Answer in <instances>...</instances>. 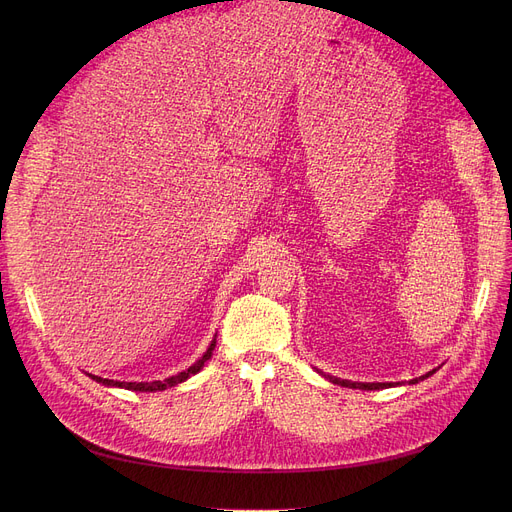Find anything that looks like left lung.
Returning a JSON list of instances; mask_svg holds the SVG:
<instances>
[{
  "label": "left lung",
  "mask_w": 512,
  "mask_h": 512,
  "mask_svg": "<svg viewBox=\"0 0 512 512\" xmlns=\"http://www.w3.org/2000/svg\"><path fill=\"white\" fill-rule=\"evenodd\" d=\"M432 373H436V369H432L429 373L421 375V378L411 380L409 384H417V382H421V380L429 378V375H432ZM328 380H330L332 384H338V386H344V388H359V390H382V388H390V386H394V384H388V382H378V384H361V382H351V380H340V378H334V375H328Z\"/></svg>",
  "instance_id": "left-lung-1"
}]
</instances>
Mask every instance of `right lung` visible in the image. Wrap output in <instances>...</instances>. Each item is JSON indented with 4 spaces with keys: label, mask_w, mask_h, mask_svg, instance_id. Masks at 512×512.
Returning <instances> with one entry per match:
<instances>
[{
    "label": "right lung",
    "mask_w": 512,
    "mask_h": 512,
    "mask_svg": "<svg viewBox=\"0 0 512 512\" xmlns=\"http://www.w3.org/2000/svg\"><path fill=\"white\" fill-rule=\"evenodd\" d=\"M213 348H215V338L211 340V344H209V348L205 351V355H203L195 365H191L186 371H180L178 375H172V378H168V380H164V382H159V380H157V382H116V380L99 378V375H91V373H89V378H93L95 382H99V384H103V386H116V388H126V390H134V392H157V390H166V388H172V386L182 384L184 380L191 378V375L199 373V371L203 369V365L211 359Z\"/></svg>",
    "instance_id": "obj_1"
}]
</instances>
